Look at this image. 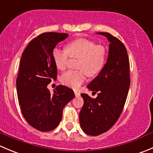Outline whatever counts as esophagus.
<instances>
[{"label":"esophagus","mask_w":153,"mask_h":153,"mask_svg":"<svg viewBox=\"0 0 153 153\" xmlns=\"http://www.w3.org/2000/svg\"><path fill=\"white\" fill-rule=\"evenodd\" d=\"M74 92H75V96H76V97L79 96V95H80V92H78V91H74Z\"/></svg>","instance_id":"34e87169"}]
</instances>
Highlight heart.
Wrapping results in <instances>:
<instances>
[{
	"label": "heart",
	"mask_w": 153,
	"mask_h": 153,
	"mask_svg": "<svg viewBox=\"0 0 153 153\" xmlns=\"http://www.w3.org/2000/svg\"><path fill=\"white\" fill-rule=\"evenodd\" d=\"M69 57L78 58V70H69L60 78L61 82L69 87L78 89L85 81L86 75L94 77L104 67L106 49L102 44L84 38H79L69 42L66 50L55 48L52 52V60L55 67L64 70L67 67Z\"/></svg>",
	"instance_id": "1"
}]
</instances>
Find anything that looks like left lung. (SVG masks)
<instances>
[{
    "label": "left lung",
    "mask_w": 153,
    "mask_h": 153,
    "mask_svg": "<svg viewBox=\"0 0 153 153\" xmlns=\"http://www.w3.org/2000/svg\"><path fill=\"white\" fill-rule=\"evenodd\" d=\"M109 41L106 63L99 75L87 86L96 98L81 94L84 105L79 114L83 131L89 135H101L116 123L127 98L130 85L129 61L125 46L116 37L99 32Z\"/></svg>",
    "instance_id": "left-lung-1"
}]
</instances>
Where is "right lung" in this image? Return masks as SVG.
I'll return each instance as SVG.
<instances>
[{"instance_id":"obj_1","label":"right lung","mask_w":153,"mask_h":153,"mask_svg":"<svg viewBox=\"0 0 153 153\" xmlns=\"http://www.w3.org/2000/svg\"><path fill=\"white\" fill-rule=\"evenodd\" d=\"M67 37V33L52 32L38 35L24 49L20 61L16 86L21 112L30 126L41 132L58 126L63 109L75 97L73 90L66 86H57L53 94L47 89L58 72L53 49Z\"/></svg>"}]
</instances>
